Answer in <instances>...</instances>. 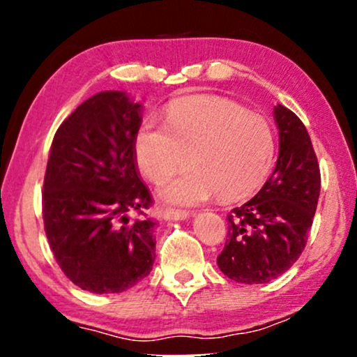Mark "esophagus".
Masks as SVG:
<instances>
[{
	"label": "esophagus",
	"instance_id": "1",
	"mask_svg": "<svg viewBox=\"0 0 357 357\" xmlns=\"http://www.w3.org/2000/svg\"><path fill=\"white\" fill-rule=\"evenodd\" d=\"M162 218L165 221H185V219L190 218V213L185 211V209H164Z\"/></svg>",
	"mask_w": 357,
	"mask_h": 357
}]
</instances>
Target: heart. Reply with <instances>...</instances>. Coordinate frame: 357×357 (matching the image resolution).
Here are the masks:
<instances>
[{
	"label": "heart",
	"mask_w": 357,
	"mask_h": 357,
	"mask_svg": "<svg viewBox=\"0 0 357 357\" xmlns=\"http://www.w3.org/2000/svg\"><path fill=\"white\" fill-rule=\"evenodd\" d=\"M188 162L192 167L159 188L174 204L222 202L252 195L265 182L275 158L270 125L260 115L218 97H192L169 105L165 123L144 121L135 135V158L151 182Z\"/></svg>",
	"instance_id": "heart-1"
}]
</instances>
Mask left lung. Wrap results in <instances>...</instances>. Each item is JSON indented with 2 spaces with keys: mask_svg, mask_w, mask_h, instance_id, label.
I'll return each instance as SVG.
<instances>
[{
  "mask_svg": "<svg viewBox=\"0 0 357 357\" xmlns=\"http://www.w3.org/2000/svg\"><path fill=\"white\" fill-rule=\"evenodd\" d=\"M280 155L271 177L250 202L229 214L218 266L243 284L281 276L305 248L320 195V169L310 136L294 112L278 104Z\"/></svg>",
  "mask_w": 357,
  "mask_h": 357,
  "instance_id": "obj_1",
  "label": "left lung"
}]
</instances>
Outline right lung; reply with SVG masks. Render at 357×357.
<instances>
[{
    "label": "right lung",
    "mask_w": 357,
    "mask_h": 357,
    "mask_svg": "<svg viewBox=\"0 0 357 357\" xmlns=\"http://www.w3.org/2000/svg\"><path fill=\"white\" fill-rule=\"evenodd\" d=\"M141 104L123 91L82 102L53 138L43 180L45 234L61 271L94 294H115L153 270L155 222L130 221L153 203L135 158Z\"/></svg>",
    "instance_id": "1"
}]
</instances>
